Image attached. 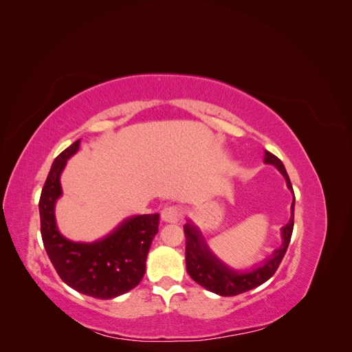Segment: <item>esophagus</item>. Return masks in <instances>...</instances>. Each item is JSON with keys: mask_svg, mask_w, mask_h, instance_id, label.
I'll use <instances>...</instances> for the list:
<instances>
[{"mask_svg": "<svg viewBox=\"0 0 352 352\" xmlns=\"http://www.w3.org/2000/svg\"><path fill=\"white\" fill-rule=\"evenodd\" d=\"M162 219L166 223H177L180 219V211L176 207H167L162 211Z\"/></svg>", "mask_w": 352, "mask_h": 352, "instance_id": "obj_1", "label": "esophagus"}]
</instances>
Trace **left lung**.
Segmentation results:
<instances>
[{"label": "left lung", "instance_id": "obj_1", "mask_svg": "<svg viewBox=\"0 0 352 352\" xmlns=\"http://www.w3.org/2000/svg\"><path fill=\"white\" fill-rule=\"evenodd\" d=\"M264 163L272 164L283 175L286 180V186L294 194L289 176H287L283 163L280 160L273 155L272 153H264ZM294 210H295V197L291 206V219L286 225L280 229L282 245L274 250L264 263L258 267L251 270H236L228 265L225 261L220 260L217 255L212 252L208 247V243L202 235V232L195 226L192 220H188L185 229L186 236V272L198 285L206 287L207 291L214 292L221 296H233L239 295L247 291L254 289L264 282H267L272 276L278 270L279 264L283 258V255L287 250V245L291 242L292 230H294Z\"/></svg>", "mask_w": 352, "mask_h": 352}]
</instances>
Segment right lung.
Here are the masks:
<instances>
[{
	"label": "right lung",
	"mask_w": 352,
	"mask_h": 352,
	"mask_svg": "<svg viewBox=\"0 0 352 352\" xmlns=\"http://www.w3.org/2000/svg\"><path fill=\"white\" fill-rule=\"evenodd\" d=\"M79 145L80 140L54 160L42 188V242L61 280L72 289L98 300H111L129 292L142 280L160 214L127 217L109 235L94 242H74L61 235L56 221V202L63 195L60 176Z\"/></svg>",
	"instance_id": "add662e5"
}]
</instances>
